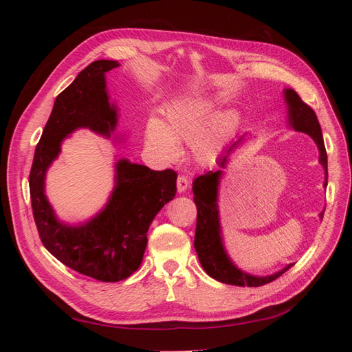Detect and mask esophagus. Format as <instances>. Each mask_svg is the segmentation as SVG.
Returning <instances> with one entry per match:
<instances>
[{
    "mask_svg": "<svg viewBox=\"0 0 352 352\" xmlns=\"http://www.w3.org/2000/svg\"><path fill=\"white\" fill-rule=\"evenodd\" d=\"M188 186H189V182H188V179L185 177V176H179L177 177V192H185V190L188 189Z\"/></svg>",
    "mask_w": 352,
    "mask_h": 352,
    "instance_id": "34e87169",
    "label": "esophagus"
}]
</instances>
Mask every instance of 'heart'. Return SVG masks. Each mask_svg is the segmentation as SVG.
<instances>
[{"label": "heart", "instance_id": "obj_1", "mask_svg": "<svg viewBox=\"0 0 352 352\" xmlns=\"http://www.w3.org/2000/svg\"><path fill=\"white\" fill-rule=\"evenodd\" d=\"M217 107L204 95H192L170 104L164 119L151 117L146 123V145L167 163L180 157V142H189L195 162L210 164L220 155L236 129L239 114Z\"/></svg>", "mask_w": 352, "mask_h": 352}]
</instances>
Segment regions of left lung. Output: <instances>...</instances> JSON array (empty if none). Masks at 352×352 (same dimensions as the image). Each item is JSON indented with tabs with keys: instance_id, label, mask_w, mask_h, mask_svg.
I'll return each instance as SVG.
<instances>
[{
	"instance_id": "obj_1",
	"label": "left lung",
	"mask_w": 352,
	"mask_h": 352,
	"mask_svg": "<svg viewBox=\"0 0 352 352\" xmlns=\"http://www.w3.org/2000/svg\"><path fill=\"white\" fill-rule=\"evenodd\" d=\"M283 98L286 101L287 109V123L296 132H304L316 142L318 148V163L324 170V184L327 186V154L323 142V135L320 129V123L317 120V116L311 107L300 98L294 89H285ZM243 133L238 141L232 144L226 154L219 160L220 168H225L229 162V155L238 150V148L247 141ZM223 176V170L217 172H207L206 175L198 176L194 184V201L197 204V229H195V241L194 247L198 254L199 263L202 269L208 276L221 283L236 285V286H261L278 279L282 273L291 269L294 264H287L279 272L267 276H255L241 270L238 265L232 261L229 254L225 248L221 235L220 225V210H219V186L220 179ZM324 211H322L318 217L323 219Z\"/></svg>"
}]
</instances>
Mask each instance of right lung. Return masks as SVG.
<instances>
[{
	"label": "right lung",
	"instance_id": "1",
	"mask_svg": "<svg viewBox=\"0 0 352 352\" xmlns=\"http://www.w3.org/2000/svg\"><path fill=\"white\" fill-rule=\"evenodd\" d=\"M119 66L114 60L94 61L58 95L29 175L32 210L44 247L67 267L101 282L123 280L140 267L146 232L157 212L175 198L177 179L170 168L155 172L117 158L113 190L97 214L70 225L60 220L50 204L47 172L70 133L89 129L105 140L114 135L119 110L110 102L105 73ZM113 140L122 141V136Z\"/></svg>",
	"mask_w": 352,
	"mask_h": 352
}]
</instances>
